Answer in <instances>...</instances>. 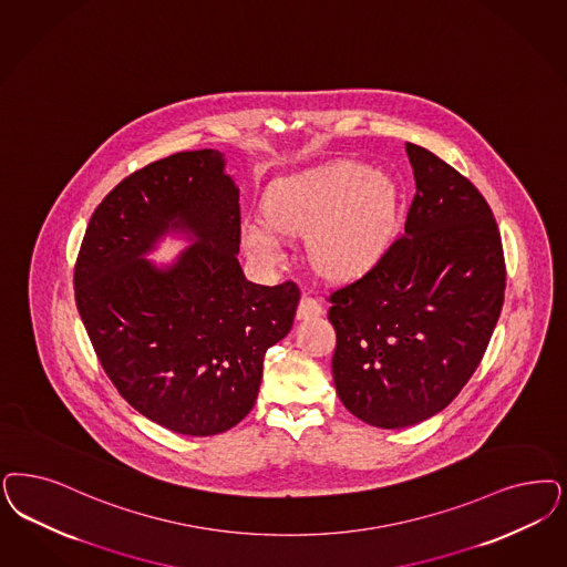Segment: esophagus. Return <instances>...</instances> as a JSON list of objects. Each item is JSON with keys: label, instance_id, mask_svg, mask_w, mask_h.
Segmentation results:
<instances>
[{"label": "esophagus", "instance_id": "34e87169", "mask_svg": "<svg viewBox=\"0 0 567 567\" xmlns=\"http://www.w3.org/2000/svg\"><path fill=\"white\" fill-rule=\"evenodd\" d=\"M324 312L322 303L312 297V295H303L301 301H299V308H297V318L299 320H308V318H316L320 313Z\"/></svg>", "mask_w": 567, "mask_h": 567}]
</instances>
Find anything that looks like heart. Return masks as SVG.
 <instances>
[{"label":"heart","instance_id":"obj_1","mask_svg":"<svg viewBox=\"0 0 567 567\" xmlns=\"http://www.w3.org/2000/svg\"><path fill=\"white\" fill-rule=\"evenodd\" d=\"M266 217L280 235L310 233L308 254L318 272L352 278L369 270L390 243L395 188L367 167L334 165L278 184L266 198ZM269 227L245 221L240 238L247 254L276 264L282 245Z\"/></svg>","mask_w":567,"mask_h":567}]
</instances>
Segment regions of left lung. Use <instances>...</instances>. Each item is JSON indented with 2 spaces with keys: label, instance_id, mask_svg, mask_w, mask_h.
<instances>
[{
  "label": "left lung",
  "instance_id": "8db88e82",
  "mask_svg": "<svg viewBox=\"0 0 567 567\" xmlns=\"http://www.w3.org/2000/svg\"><path fill=\"white\" fill-rule=\"evenodd\" d=\"M406 153L416 193L404 235L327 297L339 400L381 430L416 425L461 393L486 353L507 282L486 198L427 148L406 142Z\"/></svg>",
  "mask_w": 567,
  "mask_h": 567
}]
</instances>
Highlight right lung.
<instances>
[{"mask_svg": "<svg viewBox=\"0 0 567 567\" xmlns=\"http://www.w3.org/2000/svg\"><path fill=\"white\" fill-rule=\"evenodd\" d=\"M169 229L197 243L161 271L143 255ZM238 245V188L224 155L205 148L121 179L79 249L75 301L102 369L140 414L182 435L240 423L264 355L293 327L299 287L249 282Z\"/></svg>", "mask_w": 567, "mask_h": 567, "instance_id": "add662e5", "label": "right lung"}]
</instances>
